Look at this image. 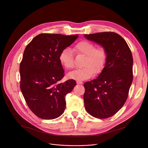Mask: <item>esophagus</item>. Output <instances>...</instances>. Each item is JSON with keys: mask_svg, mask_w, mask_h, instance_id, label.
Masks as SVG:
<instances>
[{"mask_svg": "<svg viewBox=\"0 0 148 148\" xmlns=\"http://www.w3.org/2000/svg\"><path fill=\"white\" fill-rule=\"evenodd\" d=\"M77 84H82L83 82H80V81H77Z\"/></svg>", "mask_w": 148, "mask_h": 148, "instance_id": "obj_1", "label": "esophagus"}]
</instances>
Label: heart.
<instances>
[{"label": "heart", "instance_id": "heart-1", "mask_svg": "<svg viewBox=\"0 0 148 148\" xmlns=\"http://www.w3.org/2000/svg\"><path fill=\"white\" fill-rule=\"evenodd\" d=\"M77 54L85 56L83 66L84 67L74 70L68 75V78L77 81H83L90 79L95 74H99L106 65L107 53L102 47L95 48V45L91 42L82 41L75 45L73 49ZM60 64L67 69L74 67L73 53L68 47L61 51L59 55Z\"/></svg>", "mask_w": 148, "mask_h": 148}]
</instances>
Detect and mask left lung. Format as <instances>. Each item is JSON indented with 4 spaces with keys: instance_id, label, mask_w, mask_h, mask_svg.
<instances>
[{
    "instance_id": "left-lung-1",
    "label": "left lung",
    "mask_w": 148,
    "mask_h": 148,
    "mask_svg": "<svg viewBox=\"0 0 148 148\" xmlns=\"http://www.w3.org/2000/svg\"><path fill=\"white\" fill-rule=\"evenodd\" d=\"M107 53L105 66L97 79L84 84L86 111L98 119L110 118L126 102L133 82V59L125 40L114 32L84 35Z\"/></svg>"
}]
</instances>
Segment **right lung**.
<instances>
[{
	"label": "right lung",
	"mask_w": 148,
	"mask_h": 148,
	"mask_svg": "<svg viewBox=\"0 0 148 148\" xmlns=\"http://www.w3.org/2000/svg\"><path fill=\"white\" fill-rule=\"evenodd\" d=\"M78 37L41 34L26 46L20 66V89L28 107L40 118L56 119L64 112L65 96L76 82H59L64 69L59 55Z\"/></svg>",
	"instance_id": "right-lung-1"
}]
</instances>
